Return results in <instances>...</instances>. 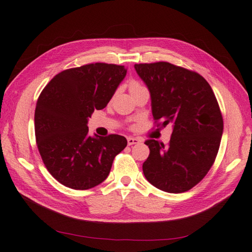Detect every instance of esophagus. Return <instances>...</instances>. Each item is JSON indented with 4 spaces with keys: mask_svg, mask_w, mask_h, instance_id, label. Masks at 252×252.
Wrapping results in <instances>:
<instances>
[{
    "mask_svg": "<svg viewBox=\"0 0 252 252\" xmlns=\"http://www.w3.org/2000/svg\"><path fill=\"white\" fill-rule=\"evenodd\" d=\"M139 143V139L135 138V137H127V145L128 146H132V145H135Z\"/></svg>",
    "mask_w": 252,
    "mask_h": 252,
    "instance_id": "esophagus-1",
    "label": "esophagus"
}]
</instances>
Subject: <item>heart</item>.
Here are the masks:
<instances>
[{"label": "heart", "instance_id": "obj_1", "mask_svg": "<svg viewBox=\"0 0 252 252\" xmlns=\"http://www.w3.org/2000/svg\"><path fill=\"white\" fill-rule=\"evenodd\" d=\"M128 88H130V91H131L132 94H133V93H135V92L139 91V90L146 89V88H145L142 84L138 83V81H136V80L131 81L130 85H128Z\"/></svg>", "mask_w": 252, "mask_h": 252}]
</instances>
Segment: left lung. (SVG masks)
Returning <instances> with one entry per match:
<instances>
[{"mask_svg":"<svg viewBox=\"0 0 252 252\" xmlns=\"http://www.w3.org/2000/svg\"><path fill=\"white\" fill-rule=\"evenodd\" d=\"M151 95L157 126L173 124L169 143L146 140L150 154L143 164L146 179L169 193L190 190L206 176L217 157L223 119L206 79L168 62L135 64Z\"/></svg>","mask_w":252,"mask_h":252,"instance_id":"left-lung-1","label":"left lung"}]
</instances>
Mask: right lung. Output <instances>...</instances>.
<instances>
[{"label":"right lung","mask_w":252,"mask_h":252,"mask_svg":"<svg viewBox=\"0 0 252 252\" xmlns=\"http://www.w3.org/2000/svg\"><path fill=\"white\" fill-rule=\"evenodd\" d=\"M124 65L91 63L57 74L40 92L34 115L36 145L46 168L63 186L88 190L107 178L125 136L88 135V118L103 109L125 78Z\"/></svg>","instance_id":"add662e5"}]
</instances>
